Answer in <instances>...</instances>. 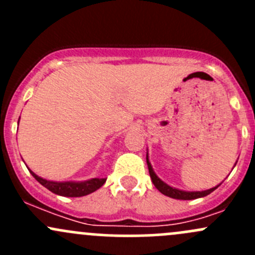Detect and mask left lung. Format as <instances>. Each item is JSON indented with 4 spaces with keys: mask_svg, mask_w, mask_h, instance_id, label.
I'll use <instances>...</instances> for the list:
<instances>
[{
    "mask_svg": "<svg viewBox=\"0 0 255 255\" xmlns=\"http://www.w3.org/2000/svg\"><path fill=\"white\" fill-rule=\"evenodd\" d=\"M146 164H148V169H149V175H150L151 181H153L154 186L159 190L163 195L165 196L171 197V199H176V200H195V199H200V197H205L207 195H210L211 192L215 191L216 189L218 187L215 186L212 189L205 190V191H184V190L176 189V187L170 186L166 182H164L163 180L159 179L158 175L154 173L153 166H151L150 161H149V156H148V151H146ZM237 164V163H236Z\"/></svg>",
    "mask_w": 255,
    "mask_h": 255,
    "instance_id": "1",
    "label": "left lung"
}]
</instances>
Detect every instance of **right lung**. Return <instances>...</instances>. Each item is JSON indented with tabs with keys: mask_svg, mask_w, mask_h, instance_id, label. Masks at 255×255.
Returning a JSON list of instances; mask_svg holds the SVG:
<instances>
[{
	"mask_svg": "<svg viewBox=\"0 0 255 255\" xmlns=\"http://www.w3.org/2000/svg\"><path fill=\"white\" fill-rule=\"evenodd\" d=\"M18 122H19V121H18ZM28 170H29V173L32 174L33 176H34V179L37 180L39 184H42L43 186L47 187L49 191L65 197L86 196V195L96 191L97 189H100V187L106 182V179H97V177L85 180V181H51V180L43 179V177L38 176L37 174L33 173L30 169H28Z\"/></svg>",
	"mask_w": 255,
	"mask_h": 255,
	"instance_id": "1",
	"label": "right lung"
}]
</instances>
